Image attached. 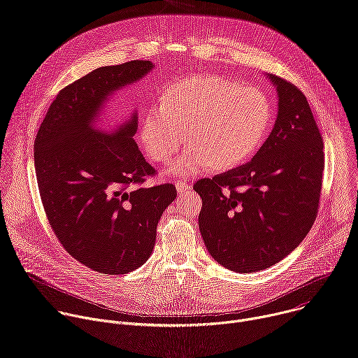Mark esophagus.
<instances>
[{
	"label": "esophagus",
	"instance_id": "esophagus-1",
	"mask_svg": "<svg viewBox=\"0 0 358 358\" xmlns=\"http://www.w3.org/2000/svg\"><path fill=\"white\" fill-rule=\"evenodd\" d=\"M176 188L178 192H185L191 189V185L187 181H176Z\"/></svg>",
	"mask_w": 358,
	"mask_h": 358
}]
</instances>
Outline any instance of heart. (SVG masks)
Here are the masks:
<instances>
[{
	"mask_svg": "<svg viewBox=\"0 0 358 358\" xmlns=\"http://www.w3.org/2000/svg\"><path fill=\"white\" fill-rule=\"evenodd\" d=\"M272 123L271 100L258 87L222 76H196L169 86L162 106L147 112L140 138L147 155L170 164V176L189 177L208 167L232 169L252 157Z\"/></svg>",
	"mask_w": 358,
	"mask_h": 358,
	"instance_id": "obj_1",
	"label": "heart"
}]
</instances>
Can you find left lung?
Returning <instances> with one entry per match:
<instances>
[{
	"instance_id": "left-lung-1",
	"label": "left lung",
	"mask_w": 358,
	"mask_h": 358,
	"mask_svg": "<svg viewBox=\"0 0 358 358\" xmlns=\"http://www.w3.org/2000/svg\"><path fill=\"white\" fill-rule=\"evenodd\" d=\"M278 92L273 129L252 160L202 178L199 231L224 268L249 273L271 268L310 231L324 169L323 140L306 96L292 83L266 75Z\"/></svg>"
}]
</instances>
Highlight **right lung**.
Here are the masks:
<instances>
[{
  "label": "right lung",
  "mask_w": 358,
  "mask_h": 358,
  "mask_svg": "<svg viewBox=\"0 0 358 358\" xmlns=\"http://www.w3.org/2000/svg\"><path fill=\"white\" fill-rule=\"evenodd\" d=\"M151 61L97 68L62 89L38 130L34 160L48 221L85 266L109 275L140 268L157 224L176 199L173 184L141 187L155 174L134 141L137 112L103 126L109 99L155 69Z\"/></svg>",
  "instance_id": "obj_1"
}]
</instances>
